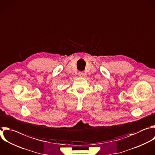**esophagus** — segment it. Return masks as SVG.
Wrapping results in <instances>:
<instances>
[{"mask_svg":"<svg viewBox=\"0 0 155 155\" xmlns=\"http://www.w3.org/2000/svg\"><path fill=\"white\" fill-rule=\"evenodd\" d=\"M78 75H79L80 77H83V75H84V73L80 72L78 73Z\"/></svg>","mask_w":155,"mask_h":155,"instance_id":"obj_1","label":"esophagus"}]
</instances>
